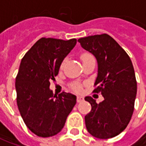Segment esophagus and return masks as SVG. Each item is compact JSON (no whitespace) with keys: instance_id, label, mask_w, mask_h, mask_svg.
<instances>
[{"instance_id":"obj_1","label":"esophagus","mask_w":146,"mask_h":146,"mask_svg":"<svg viewBox=\"0 0 146 146\" xmlns=\"http://www.w3.org/2000/svg\"><path fill=\"white\" fill-rule=\"evenodd\" d=\"M84 101V98L82 96H77V102L79 103V102H83Z\"/></svg>"}]
</instances>
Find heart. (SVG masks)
Segmentation results:
<instances>
[{"instance_id": "b5f03b06", "label": "heart", "mask_w": 146, "mask_h": 146, "mask_svg": "<svg viewBox=\"0 0 146 146\" xmlns=\"http://www.w3.org/2000/svg\"><path fill=\"white\" fill-rule=\"evenodd\" d=\"M80 58H81V60H82V62H83V63H84V62H86L87 60L91 59V58H94V56H93L91 54H90V53H83V54L80 56ZM64 65H65V62H63L62 63V65H61V69H62V68H64ZM70 88H71V90H72L73 91L76 92V93H81V92H82V90H83V84H79V83H73V84H70Z\"/></svg>"}]
</instances>
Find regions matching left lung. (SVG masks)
<instances>
[{
  "mask_svg": "<svg viewBox=\"0 0 146 146\" xmlns=\"http://www.w3.org/2000/svg\"><path fill=\"white\" fill-rule=\"evenodd\" d=\"M78 41L97 60L98 76L93 93L104 97L99 104L91 96L84 98L91 105V111L84 117L86 129L96 138H113L126 129L134 109L137 81L130 57L106 34Z\"/></svg>",
  "mask_w": 146,
  "mask_h": 146,
  "instance_id": "8db88e82",
  "label": "left lung"
}]
</instances>
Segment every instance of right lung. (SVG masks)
<instances>
[{"label":"right lung","mask_w":146,"mask_h":146,"mask_svg":"<svg viewBox=\"0 0 146 146\" xmlns=\"http://www.w3.org/2000/svg\"><path fill=\"white\" fill-rule=\"evenodd\" d=\"M76 39L41 38L23 57L16 77L17 104L28 129L40 137H50L62 129L76 104V96L49 89Z\"/></svg>","instance_id":"1"}]
</instances>
